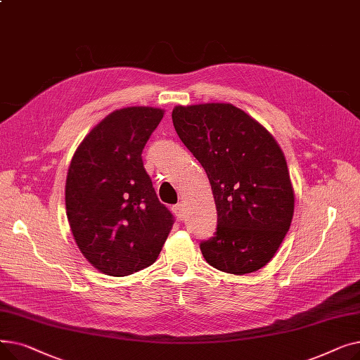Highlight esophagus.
Wrapping results in <instances>:
<instances>
[{
	"label": "esophagus",
	"instance_id": "34e87169",
	"mask_svg": "<svg viewBox=\"0 0 360 360\" xmlns=\"http://www.w3.org/2000/svg\"><path fill=\"white\" fill-rule=\"evenodd\" d=\"M172 212L175 213V216L179 219V220H182L184 217H185V212H184V205L179 202V204H175L174 207H172Z\"/></svg>",
	"mask_w": 360,
	"mask_h": 360
}]
</instances>
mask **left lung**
I'll return each instance as SVG.
<instances>
[{
  "label": "left lung",
  "instance_id": "8db88e82",
  "mask_svg": "<svg viewBox=\"0 0 360 360\" xmlns=\"http://www.w3.org/2000/svg\"><path fill=\"white\" fill-rule=\"evenodd\" d=\"M172 121L214 195L217 228L201 240L202 257L224 273L259 270L274 257L293 217L295 195L281 148L231 103L176 106Z\"/></svg>",
  "mask_w": 360,
  "mask_h": 360
}]
</instances>
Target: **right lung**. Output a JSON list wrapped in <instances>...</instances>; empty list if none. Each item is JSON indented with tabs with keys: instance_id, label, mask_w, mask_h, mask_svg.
<instances>
[{
	"instance_id": "right-lung-1",
	"label": "right lung",
	"mask_w": 360,
	"mask_h": 360,
	"mask_svg": "<svg viewBox=\"0 0 360 360\" xmlns=\"http://www.w3.org/2000/svg\"><path fill=\"white\" fill-rule=\"evenodd\" d=\"M163 118L158 108L112 112L83 140L65 184L75 243L99 271L122 277L151 266L175 217L143 165V148Z\"/></svg>"
}]
</instances>
